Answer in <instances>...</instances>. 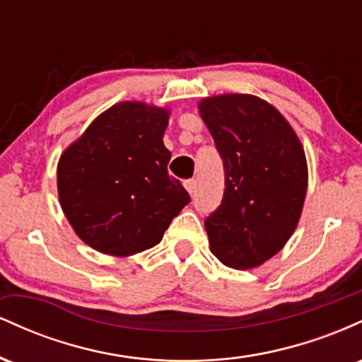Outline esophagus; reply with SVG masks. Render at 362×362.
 Wrapping results in <instances>:
<instances>
[{
	"label": "esophagus",
	"mask_w": 362,
	"mask_h": 362,
	"mask_svg": "<svg viewBox=\"0 0 362 362\" xmlns=\"http://www.w3.org/2000/svg\"><path fill=\"white\" fill-rule=\"evenodd\" d=\"M184 185H185V189L189 190L190 195L195 194V189H197V182H195L194 178H190V180H185Z\"/></svg>",
	"instance_id": "1"
}]
</instances>
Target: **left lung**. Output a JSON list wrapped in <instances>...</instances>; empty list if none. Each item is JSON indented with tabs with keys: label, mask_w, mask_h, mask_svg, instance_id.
I'll list each match as a JSON object with an SVG mask.
<instances>
[{
	"label": "left lung",
	"mask_w": 362,
	"mask_h": 362,
	"mask_svg": "<svg viewBox=\"0 0 362 362\" xmlns=\"http://www.w3.org/2000/svg\"><path fill=\"white\" fill-rule=\"evenodd\" d=\"M223 160L221 204L204 219L211 252L233 269L264 264L296 228L308 184L306 158L286 119L252 95L199 103Z\"/></svg>",
	"instance_id": "left-lung-1"
}]
</instances>
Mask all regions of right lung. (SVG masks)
Segmentation results:
<instances>
[{"mask_svg":"<svg viewBox=\"0 0 362 362\" xmlns=\"http://www.w3.org/2000/svg\"><path fill=\"white\" fill-rule=\"evenodd\" d=\"M168 112L124 102L95 120L57 165L66 218L95 250L126 257L155 247L190 195L168 175Z\"/></svg>","mask_w":362,"mask_h":362,"instance_id":"add662e5","label":"right lung"}]
</instances>
